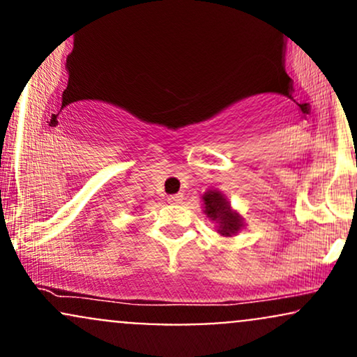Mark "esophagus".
Instances as JSON below:
<instances>
[{"label": "esophagus", "instance_id": "1", "mask_svg": "<svg viewBox=\"0 0 357 357\" xmlns=\"http://www.w3.org/2000/svg\"><path fill=\"white\" fill-rule=\"evenodd\" d=\"M169 202H172V204H181V202H183V193L171 195V197H169Z\"/></svg>", "mask_w": 357, "mask_h": 357}]
</instances>
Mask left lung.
<instances>
[{
    "mask_svg": "<svg viewBox=\"0 0 357 357\" xmlns=\"http://www.w3.org/2000/svg\"><path fill=\"white\" fill-rule=\"evenodd\" d=\"M204 202L205 215L219 222L220 234L229 236L238 231L239 226H241V219L229 210L226 198L219 191H208L207 195H204Z\"/></svg>",
    "mask_w": 357,
    "mask_h": 357,
    "instance_id": "obj_1",
    "label": "left lung"
}]
</instances>
